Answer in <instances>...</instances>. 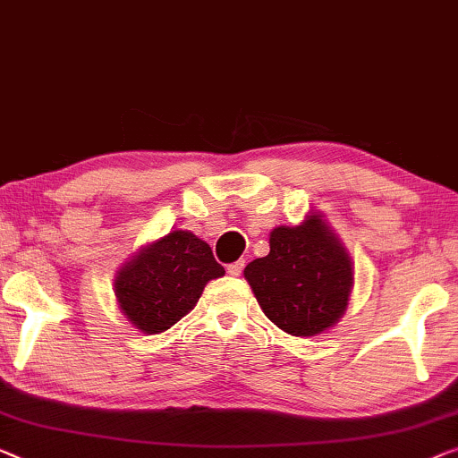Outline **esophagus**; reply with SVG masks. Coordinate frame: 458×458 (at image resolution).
<instances>
[{"mask_svg":"<svg viewBox=\"0 0 458 458\" xmlns=\"http://www.w3.org/2000/svg\"><path fill=\"white\" fill-rule=\"evenodd\" d=\"M243 267H245V262H243V260L231 262V264H227V273H229L231 276H240V275H242V270H243Z\"/></svg>","mask_w":458,"mask_h":458,"instance_id":"34e87169","label":"esophagus"}]
</instances>
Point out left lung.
<instances>
[{"instance_id": "left-lung-1", "label": "left lung", "mask_w": 458, "mask_h": 458, "mask_svg": "<svg viewBox=\"0 0 458 458\" xmlns=\"http://www.w3.org/2000/svg\"><path fill=\"white\" fill-rule=\"evenodd\" d=\"M268 320L293 336H316L339 322L353 289V262L339 237L311 213L297 227L270 231L268 256L243 270Z\"/></svg>"}]
</instances>
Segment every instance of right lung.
Wrapping results in <instances>:
<instances>
[{
  "instance_id": "obj_1",
  "label": "right lung",
  "mask_w": 458,
  "mask_h": 458,
  "mask_svg": "<svg viewBox=\"0 0 458 458\" xmlns=\"http://www.w3.org/2000/svg\"><path fill=\"white\" fill-rule=\"evenodd\" d=\"M223 275L210 245L177 229L136 251L117 270L114 287L123 316L144 335H158L180 322L207 283Z\"/></svg>"
}]
</instances>
